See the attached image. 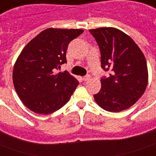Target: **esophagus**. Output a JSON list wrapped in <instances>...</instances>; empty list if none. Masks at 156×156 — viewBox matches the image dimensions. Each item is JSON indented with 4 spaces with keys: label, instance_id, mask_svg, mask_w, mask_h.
<instances>
[{
    "label": "esophagus",
    "instance_id": "obj_1",
    "mask_svg": "<svg viewBox=\"0 0 156 156\" xmlns=\"http://www.w3.org/2000/svg\"><path fill=\"white\" fill-rule=\"evenodd\" d=\"M83 79H84V81H88V80L90 79V75H86V76H85V77L83 78Z\"/></svg>",
    "mask_w": 156,
    "mask_h": 156
}]
</instances>
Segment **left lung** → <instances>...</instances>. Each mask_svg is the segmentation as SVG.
Listing matches in <instances>:
<instances>
[{
	"label": "left lung",
	"mask_w": 156,
	"mask_h": 156,
	"mask_svg": "<svg viewBox=\"0 0 156 156\" xmlns=\"http://www.w3.org/2000/svg\"><path fill=\"white\" fill-rule=\"evenodd\" d=\"M100 50L101 67L109 71L101 78V89L93 95L99 106L118 112L132 106L147 85L146 58L130 37L115 28L90 30Z\"/></svg>",
	"instance_id": "1"
}]
</instances>
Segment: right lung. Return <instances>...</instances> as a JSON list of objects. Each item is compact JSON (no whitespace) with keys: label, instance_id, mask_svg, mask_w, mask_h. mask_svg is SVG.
Wrapping results in <instances>:
<instances>
[{"label":"right lung","instance_id":"1","mask_svg":"<svg viewBox=\"0 0 156 156\" xmlns=\"http://www.w3.org/2000/svg\"><path fill=\"white\" fill-rule=\"evenodd\" d=\"M83 31L47 29L24 47L14 66L13 83L30 110L49 114L69 101L79 82L68 71H56L67 62L69 44Z\"/></svg>","mask_w":156,"mask_h":156}]
</instances>
